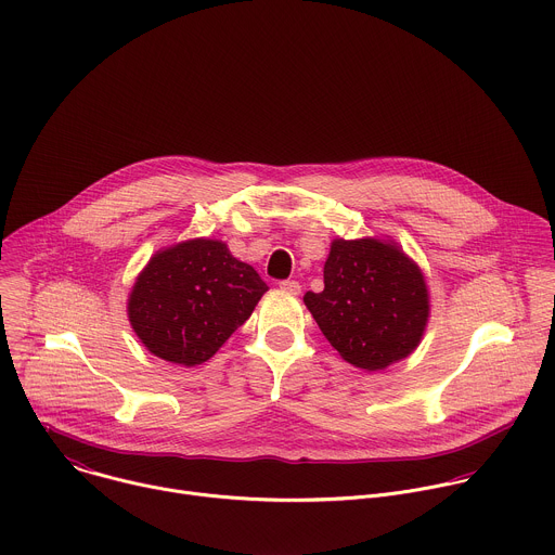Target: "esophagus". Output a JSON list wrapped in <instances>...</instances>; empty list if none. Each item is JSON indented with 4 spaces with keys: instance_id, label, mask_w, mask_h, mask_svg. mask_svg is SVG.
I'll return each mask as SVG.
<instances>
[{
    "instance_id": "esophagus-1",
    "label": "esophagus",
    "mask_w": 555,
    "mask_h": 555,
    "mask_svg": "<svg viewBox=\"0 0 555 555\" xmlns=\"http://www.w3.org/2000/svg\"><path fill=\"white\" fill-rule=\"evenodd\" d=\"M279 287H281L283 292H287V294H294V296L300 294V283H298V281H281Z\"/></svg>"
}]
</instances>
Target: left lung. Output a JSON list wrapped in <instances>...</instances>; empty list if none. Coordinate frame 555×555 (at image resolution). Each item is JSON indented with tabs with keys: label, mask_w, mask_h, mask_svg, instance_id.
I'll list each match as a JSON object with an SVG mask.
<instances>
[{
	"label": "left lung",
	"mask_w": 555,
	"mask_h": 555,
	"mask_svg": "<svg viewBox=\"0 0 555 555\" xmlns=\"http://www.w3.org/2000/svg\"><path fill=\"white\" fill-rule=\"evenodd\" d=\"M305 305L331 346L354 367L378 372L422 341L430 298L420 266L396 242L333 240L324 289Z\"/></svg>",
	"instance_id": "8db88e82"
}]
</instances>
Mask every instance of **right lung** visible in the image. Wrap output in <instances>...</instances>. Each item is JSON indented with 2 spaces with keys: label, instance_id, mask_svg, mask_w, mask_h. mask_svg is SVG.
I'll use <instances>...</instances> for the list:
<instances>
[{
  "label": "right lung",
  "instance_id": "right-lung-1",
  "mask_svg": "<svg viewBox=\"0 0 555 555\" xmlns=\"http://www.w3.org/2000/svg\"><path fill=\"white\" fill-rule=\"evenodd\" d=\"M266 292L257 270L235 259L224 242L196 237L149 259L127 313L151 354L192 367L220 350Z\"/></svg>",
  "mask_w": 555,
  "mask_h": 555
}]
</instances>
